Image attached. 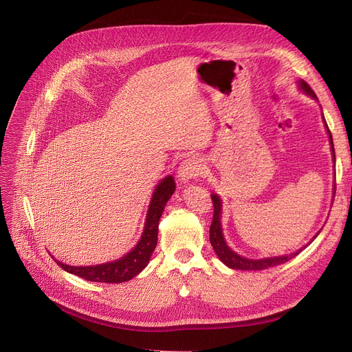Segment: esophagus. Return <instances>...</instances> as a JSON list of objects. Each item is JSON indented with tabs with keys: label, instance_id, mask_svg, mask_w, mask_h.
<instances>
[{
	"label": "esophagus",
	"instance_id": "obj_1",
	"mask_svg": "<svg viewBox=\"0 0 352 352\" xmlns=\"http://www.w3.org/2000/svg\"><path fill=\"white\" fill-rule=\"evenodd\" d=\"M202 170H204V167H202V163L198 158H188L177 168V177L180 182H188L190 179L201 176Z\"/></svg>",
	"mask_w": 352,
	"mask_h": 352
}]
</instances>
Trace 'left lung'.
Returning <instances> with one entry per match:
<instances>
[{"mask_svg":"<svg viewBox=\"0 0 352 352\" xmlns=\"http://www.w3.org/2000/svg\"><path fill=\"white\" fill-rule=\"evenodd\" d=\"M300 87L305 94L310 95V97L317 98L316 94L310 88V85L305 83L304 80H300ZM323 119H324V117H323ZM324 123H326V120H324ZM326 129H327V133H329L330 145H332V154H333V158H335L333 140H332V133H330L329 127H327V123H326ZM211 201H212V207H214V214H212V221H211V226H210V242H211L212 250H214L216 254L219 255V258L230 269H236V270H264V269H269V267H274V265L283 264L286 261H289L291 258L296 257V255L307 247V245H305L304 248L298 250L296 252H292L289 255H280V257H270V258H263V260L243 258V257H241V255H238L236 252H233L226 245L225 238H223L221 223H220V216H221V201H220V198L214 194V195H211Z\"/></svg>","mask_w":352,"mask_h":352,"instance_id":"obj_1","label":"left lung"}]
</instances>
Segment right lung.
Returning a JSON list of instances; mask_svg holds the SVG:
<instances>
[{
	"label": "right lung",
	"mask_w": 352,
	"mask_h": 352,
	"mask_svg": "<svg viewBox=\"0 0 352 352\" xmlns=\"http://www.w3.org/2000/svg\"><path fill=\"white\" fill-rule=\"evenodd\" d=\"M175 189L176 184L172 176H167L157 185L153 194V199L150 202V208H148L142 236L140 242L136 243V247L129 254H126L124 257L105 264L87 265V267H80V265L76 267V265H67L65 263H60L58 260L56 261L63 270L76 274L85 280L104 283H122L131 280L136 274H140L146 267V264L150 263V258L157 245L160 217H162L166 202L173 195Z\"/></svg>",
	"instance_id": "right-lung-1"
}]
</instances>
